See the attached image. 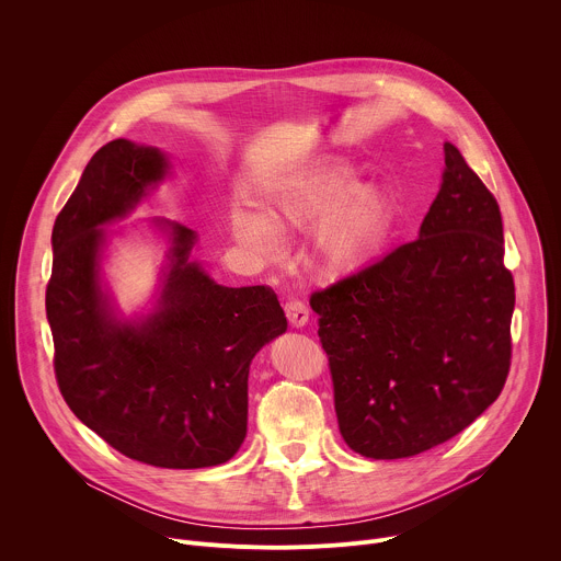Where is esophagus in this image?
Instances as JSON below:
<instances>
[{
  "mask_svg": "<svg viewBox=\"0 0 561 561\" xmlns=\"http://www.w3.org/2000/svg\"><path fill=\"white\" fill-rule=\"evenodd\" d=\"M284 310H286V317H288L290 327L301 329V327L308 324V308H306L304 301H299V299H288L286 306H284Z\"/></svg>",
  "mask_w": 561,
  "mask_h": 561,
  "instance_id": "1",
  "label": "esophagus"
}]
</instances>
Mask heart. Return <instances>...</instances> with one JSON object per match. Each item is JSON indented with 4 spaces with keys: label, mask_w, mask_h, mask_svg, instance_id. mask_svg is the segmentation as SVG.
<instances>
[{
    "label": "heart",
    "mask_w": 561,
    "mask_h": 561,
    "mask_svg": "<svg viewBox=\"0 0 561 561\" xmlns=\"http://www.w3.org/2000/svg\"><path fill=\"white\" fill-rule=\"evenodd\" d=\"M351 167H331L308 180L275 188L266 202V217L237 208L230 215L234 242L257 257L279 253L277 230L317 228V253L331 273L362 266L379 247L388 228L390 206L377 186H357Z\"/></svg>",
    "instance_id": "b5f03b06"
}]
</instances>
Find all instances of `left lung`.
Instances as JSON below:
<instances>
[{"mask_svg":"<svg viewBox=\"0 0 561 561\" xmlns=\"http://www.w3.org/2000/svg\"><path fill=\"white\" fill-rule=\"evenodd\" d=\"M444 162L415 242L310 297L340 433L370 459L448 442L495 402L511 368L502 213L450 141Z\"/></svg>","mask_w":561,"mask_h":561,"instance_id":"obj_1","label":"left lung"}]
</instances>
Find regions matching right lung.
Returning a JSON list of instances; mask_svg holds the SVG:
<instances>
[{
    "label": "right lung",
    "instance_id": "add662e5",
    "mask_svg": "<svg viewBox=\"0 0 561 561\" xmlns=\"http://www.w3.org/2000/svg\"><path fill=\"white\" fill-rule=\"evenodd\" d=\"M167 154L128 139L102 146L53 226L46 317L68 409L122 455L159 468L228 461L247 437L249 370L288 322L268 286L228 288L191 260L195 230L171 221L148 314L126 319L102 282L108 224L169 175Z\"/></svg>",
    "mask_w": 561,
    "mask_h": 561
}]
</instances>
